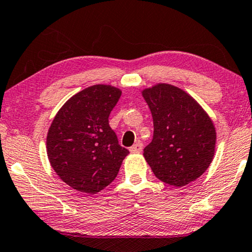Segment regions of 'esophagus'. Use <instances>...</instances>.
I'll use <instances>...</instances> for the list:
<instances>
[{"label": "esophagus", "mask_w": 252, "mask_h": 252, "mask_svg": "<svg viewBox=\"0 0 252 252\" xmlns=\"http://www.w3.org/2000/svg\"><path fill=\"white\" fill-rule=\"evenodd\" d=\"M141 150H143V144H141L140 141L133 144L132 146L129 148V151L131 152V153H139V152H141Z\"/></svg>", "instance_id": "34e87169"}]
</instances>
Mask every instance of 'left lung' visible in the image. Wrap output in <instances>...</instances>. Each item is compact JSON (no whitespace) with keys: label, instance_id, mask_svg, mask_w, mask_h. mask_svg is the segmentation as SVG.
<instances>
[{"label":"left lung","instance_id":"left-lung-1","mask_svg":"<svg viewBox=\"0 0 252 252\" xmlns=\"http://www.w3.org/2000/svg\"><path fill=\"white\" fill-rule=\"evenodd\" d=\"M153 118V139L145 160L161 182L182 187L197 179L214 158V123L194 99L179 88L158 84L143 91Z\"/></svg>","mask_w":252,"mask_h":252}]
</instances>
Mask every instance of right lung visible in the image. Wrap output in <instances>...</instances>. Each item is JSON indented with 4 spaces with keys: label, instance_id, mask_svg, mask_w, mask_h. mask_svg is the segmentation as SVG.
Returning <instances> with one entry per match:
<instances>
[{
    "label": "right lung",
    "instance_id": "right-lung-1",
    "mask_svg": "<svg viewBox=\"0 0 252 252\" xmlns=\"http://www.w3.org/2000/svg\"><path fill=\"white\" fill-rule=\"evenodd\" d=\"M120 97L116 88L95 84L73 95L55 116L47 137L48 158L72 189L95 194L118 176L129 151L119 144L108 118Z\"/></svg>",
    "mask_w": 252,
    "mask_h": 252
}]
</instances>
